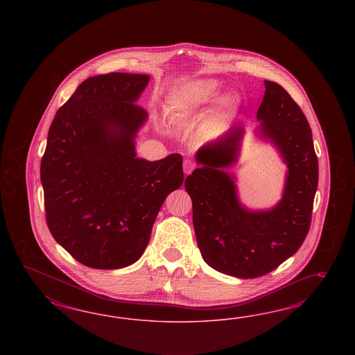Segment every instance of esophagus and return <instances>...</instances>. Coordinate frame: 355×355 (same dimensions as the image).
<instances>
[{
	"mask_svg": "<svg viewBox=\"0 0 355 355\" xmlns=\"http://www.w3.org/2000/svg\"><path fill=\"white\" fill-rule=\"evenodd\" d=\"M193 162H190V160H184V162H183V171H184V173L190 174V173L193 172Z\"/></svg>",
	"mask_w": 355,
	"mask_h": 355,
	"instance_id": "1",
	"label": "esophagus"
}]
</instances>
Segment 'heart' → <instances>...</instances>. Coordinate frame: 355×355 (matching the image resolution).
I'll return each instance as SVG.
<instances>
[{"instance_id":"b5f03b06","label":"heart","mask_w":355,"mask_h":355,"mask_svg":"<svg viewBox=\"0 0 355 355\" xmlns=\"http://www.w3.org/2000/svg\"><path fill=\"white\" fill-rule=\"evenodd\" d=\"M220 91V83L212 78H199L177 87L168 97L169 112L186 117L193 112L209 105ZM239 105V100L233 94H223L217 97L215 107L208 119L211 126H223L233 119Z\"/></svg>"}]
</instances>
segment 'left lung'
Listing matches in <instances>:
<instances>
[{
    "mask_svg": "<svg viewBox=\"0 0 355 355\" xmlns=\"http://www.w3.org/2000/svg\"><path fill=\"white\" fill-rule=\"evenodd\" d=\"M264 85L254 132L277 150L288 168L277 205L252 209L239 199L236 175L229 168L239 159L242 126L196 150L199 166L184 181L202 257L209 267L238 279L264 276L300 250L311 224L319 180L311 129L301 107L277 83Z\"/></svg>",
    "mask_w": 355,
    "mask_h": 355,
    "instance_id": "left-lung-1",
    "label": "left lung"
}]
</instances>
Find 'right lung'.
I'll return each mask as SVG.
<instances>
[{
    "mask_svg": "<svg viewBox=\"0 0 355 355\" xmlns=\"http://www.w3.org/2000/svg\"><path fill=\"white\" fill-rule=\"evenodd\" d=\"M146 74L91 76L57 110L40 165L46 224L57 243L89 268L134 264L169 193L183 182L182 156L148 162L135 139L148 119L137 105Z\"/></svg>",
    "mask_w": 355,
    "mask_h": 355,
    "instance_id": "1",
    "label": "right lung"
}]
</instances>
